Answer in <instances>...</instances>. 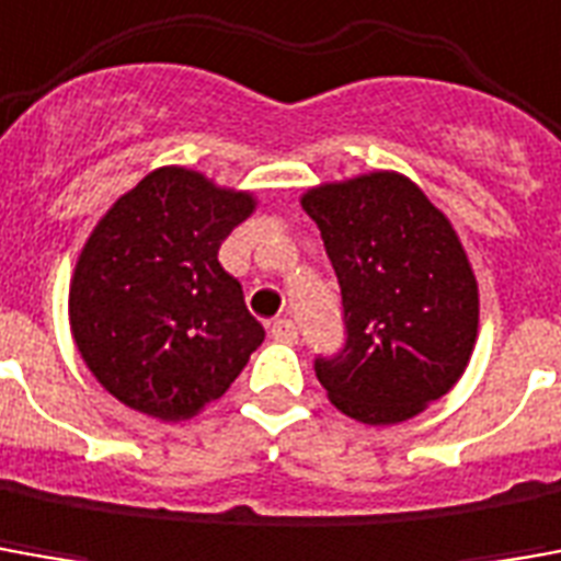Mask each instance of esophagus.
Masks as SVG:
<instances>
[{
    "instance_id": "esophagus-1",
    "label": "esophagus",
    "mask_w": 561,
    "mask_h": 561,
    "mask_svg": "<svg viewBox=\"0 0 561 561\" xmlns=\"http://www.w3.org/2000/svg\"><path fill=\"white\" fill-rule=\"evenodd\" d=\"M270 336L279 343H297V324L291 319H276L270 324Z\"/></svg>"
}]
</instances>
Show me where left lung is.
Masks as SVG:
<instances>
[{
	"label": "left lung",
	"mask_w": 561,
	"mask_h": 561,
	"mask_svg": "<svg viewBox=\"0 0 561 561\" xmlns=\"http://www.w3.org/2000/svg\"><path fill=\"white\" fill-rule=\"evenodd\" d=\"M343 294L346 343L316 358L336 410L364 425L422 413L465 374L480 297L440 209L398 172L304 194Z\"/></svg>",
	"instance_id": "8db88e82"
}]
</instances>
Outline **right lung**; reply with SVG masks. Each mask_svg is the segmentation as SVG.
I'll return each instance as SVG.
<instances>
[{"instance_id":"obj_1","label":"right lung","mask_w":561,"mask_h":561,"mask_svg":"<svg viewBox=\"0 0 561 561\" xmlns=\"http://www.w3.org/2000/svg\"><path fill=\"white\" fill-rule=\"evenodd\" d=\"M254 209L249 194L163 167L117 199L90 233L69 288L72 336L117 401L187 419L240 376L264 328L218 249Z\"/></svg>"}]
</instances>
